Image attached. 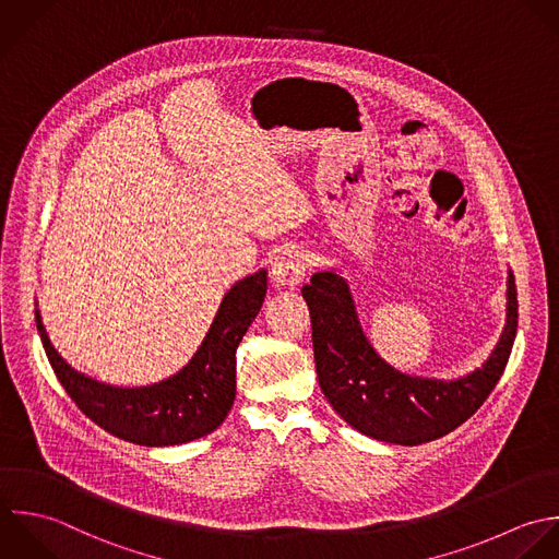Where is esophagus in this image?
<instances>
[{
  "label": "esophagus",
  "instance_id": "esophagus-1",
  "mask_svg": "<svg viewBox=\"0 0 559 559\" xmlns=\"http://www.w3.org/2000/svg\"><path fill=\"white\" fill-rule=\"evenodd\" d=\"M307 274L305 254L298 248H283L272 261V278L276 285L296 287Z\"/></svg>",
  "mask_w": 559,
  "mask_h": 559
}]
</instances>
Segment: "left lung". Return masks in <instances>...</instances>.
<instances>
[{
    "label": "left lung",
    "mask_w": 559,
    "mask_h": 559,
    "mask_svg": "<svg viewBox=\"0 0 559 559\" xmlns=\"http://www.w3.org/2000/svg\"><path fill=\"white\" fill-rule=\"evenodd\" d=\"M311 313L320 388L331 407L359 433L403 447L438 440L464 425L499 383L519 329V298L508 272V318L492 355L475 372L442 381L409 377L372 348L344 276L316 272L302 287Z\"/></svg>",
    "instance_id": "8db88e82"
}]
</instances>
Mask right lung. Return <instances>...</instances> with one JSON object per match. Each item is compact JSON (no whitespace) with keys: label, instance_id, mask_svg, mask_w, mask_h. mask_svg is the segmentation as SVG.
Returning <instances> with one entry per match:
<instances>
[{"label":"right lung","instance_id":"add662e5","mask_svg":"<svg viewBox=\"0 0 559 559\" xmlns=\"http://www.w3.org/2000/svg\"><path fill=\"white\" fill-rule=\"evenodd\" d=\"M265 292V270L237 281L189 364L169 379L141 388H119L78 372L51 346L38 309L34 320L56 379L86 418L139 447H174L213 433L228 416L237 392L235 353L261 311Z\"/></svg>","mask_w":559,"mask_h":559}]
</instances>
